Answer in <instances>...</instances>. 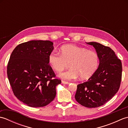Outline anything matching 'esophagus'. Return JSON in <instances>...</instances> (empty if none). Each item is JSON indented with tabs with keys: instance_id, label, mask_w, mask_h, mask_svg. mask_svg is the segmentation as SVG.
Masks as SVG:
<instances>
[{
	"instance_id": "1",
	"label": "esophagus",
	"mask_w": 128,
	"mask_h": 128,
	"mask_svg": "<svg viewBox=\"0 0 128 128\" xmlns=\"http://www.w3.org/2000/svg\"><path fill=\"white\" fill-rule=\"evenodd\" d=\"M62 83L64 84H69V82H67V81H63V80L62 81Z\"/></svg>"
}]
</instances>
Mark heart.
Instances as JSON below:
<instances>
[{
  "label": "heart",
  "mask_w": 128,
  "mask_h": 128,
  "mask_svg": "<svg viewBox=\"0 0 128 128\" xmlns=\"http://www.w3.org/2000/svg\"><path fill=\"white\" fill-rule=\"evenodd\" d=\"M99 56L96 52L78 46L68 44L60 49V53L53 51L48 56V62L56 72L62 71L69 64L70 69L60 74L62 79L74 80L78 76L88 79L93 75L99 65Z\"/></svg>",
  "instance_id": "heart-1"
}]
</instances>
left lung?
<instances>
[{"label": "left lung", "mask_w": 128, "mask_h": 128, "mask_svg": "<svg viewBox=\"0 0 128 128\" xmlns=\"http://www.w3.org/2000/svg\"><path fill=\"white\" fill-rule=\"evenodd\" d=\"M99 56L98 69L88 80L77 86L75 98L84 107L96 108L110 100L120 88L122 65L112 49L97 42H88Z\"/></svg>", "instance_id": "1"}]
</instances>
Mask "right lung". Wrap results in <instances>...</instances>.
<instances>
[{"label":"right lung","mask_w":128,"mask_h":128,"mask_svg":"<svg viewBox=\"0 0 128 128\" xmlns=\"http://www.w3.org/2000/svg\"><path fill=\"white\" fill-rule=\"evenodd\" d=\"M53 45L50 40H30L16 46L10 56L7 75L13 93L30 107L48 104L61 83L48 62Z\"/></svg>","instance_id":"right-lung-1"}]
</instances>
